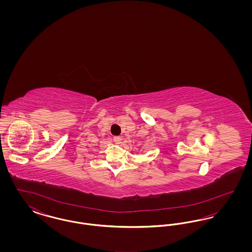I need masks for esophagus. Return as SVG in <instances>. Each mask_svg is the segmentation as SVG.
Returning a JSON list of instances; mask_svg holds the SVG:
<instances>
[{"instance_id":"1","label":"esophagus","mask_w":252,"mask_h":252,"mask_svg":"<svg viewBox=\"0 0 252 252\" xmlns=\"http://www.w3.org/2000/svg\"><path fill=\"white\" fill-rule=\"evenodd\" d=\"M113 141H114V143L116 144H121L122 138H121L120 136H115V137H113Z\"/></svg>"}]
</instances>
